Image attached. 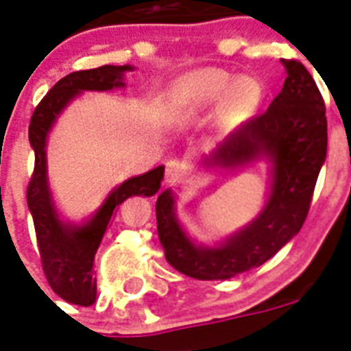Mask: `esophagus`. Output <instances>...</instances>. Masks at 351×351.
Here are the masks:
<instances>
[{
    "label": "esophagus",
    "instance_id": "34e87169",
    "mask_svg": "<svg viewBox=\"0 0 351 351\" xmlns=\"http://www.w3.org/2000/svg\"><path fill=\"white\" fill-rule=\"evenodd\" d=\"M165 184H176V182H182L186 178V169H184V164L178 162V160H169L167 164H165V173H164Z\"/></svg>",
    "mask_w": 351,
    "mask_h": 351
}]
</instances>
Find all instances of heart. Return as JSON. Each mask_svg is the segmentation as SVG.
I'll list each match as a JSON object with an SVG mask.
<instances>
[{
  "mask_svg": "<svg viewBox=\"0 0 351 351\" xmlns=\"http://www.w3.org/2000/svg\"><path fill=\"white\" fill-rule=\"evenodd\" d=\"M262 87L251 76H240L222 69H200L182 76L171 89V106L182 120H193L213 109L220 100V120L231 125L244 120L258 106Z\"/></svg>",
  "mask_w": 351,
  "mask_h": 351,
  "instance_id": "heart-1",
  "label": "heart"
}]
</instances>
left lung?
Returning a JSON list of instances; mask_svg holds the SVG:
<instances>
[{
  "instance_id": "left-lung-1",
  "label": "left lung",
  "mask_w": 351,
  "mask_h": 351,
  "mask_svg": "<svg viewBox=\"0 0 351 351\" xmlns=\"http://www.w3.org/2000/svg\"><path fill=\"white\" fill-rule=\"evenodd\" d=\"M286 82L266 112L251 118L206 156L208 167L271 164V189L253 222L215 247L195 244L175 215L171 189L156 200V228L165 261L187 277L226 280L262 266L304 224L317 176L326 160V107L315 80L297 60H282Z\"/></svg>"
}]
</instances>
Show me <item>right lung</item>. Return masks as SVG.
Segmentation results:
<instances>
[{
  "instance_id": "obj_1",
  "label": "right lung",
  "mask_w": 351,
  "mask_h": 351,
  "mask_svg": "<svg viewBox=\"0 0 351 351\" xmlns=\"http://www.w3.org/2000/svg\"><path fill=\"white\" fill-rule=\"evenodd\" d=\"M131 65H104L67 74L52 87L34 109L29 125V142L34 149V173L27 187V204L34 220L41 266L52 291L71 304L93 306L96 278L93 264L112 215L123 200L134 195L151 197L160 189L164 165L132 176L112 189L100 209L84 224H69L60 219L47 178V136L56 118L84 90H111L123 87V74Z\"/></svg>"
}]
</instances>
